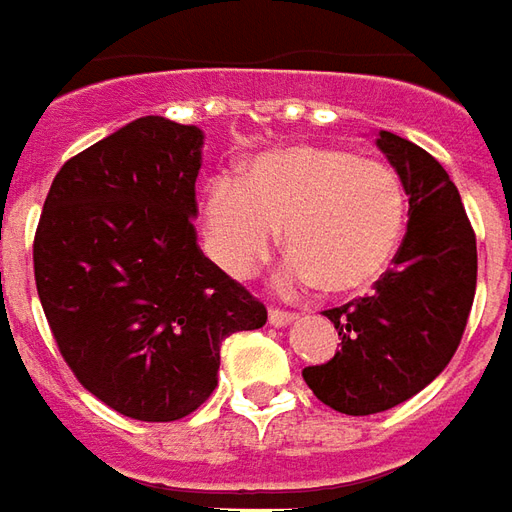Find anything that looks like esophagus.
Returning <instances> with one entry per match:
<instances>
[{"instance_id":"1","label":"esophagus","mask_w":512,"mask_h":512,"mask_svg":"<svg viewBox=\"0 0 512 512\" xmlns=\"http://www.w3.org/2000/svg\"><path fill=\"white\" fill-rule=\"evenodd\" d=\"M296 313H288V310H280V307H271L268 310V324H274V327H288Z\"/></svg>"}]
</instances>
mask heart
I'll return each mask as SVG.
<instances>
[{
  "label": "heart",
  "instance_id": "1",
  "mask_svg": "<svg viewBox=\"0 0 512 512\" xmlns=\"http://www.w3.org/2000/svg\"><path fill=\"white\" fill-rule=\"evenodd\" d=\"M202 216L207 249L230 277H249L280 230L291 255L285 280L343 296L388 271L405 235L407 194L385 160L299 144L255 157L238 182H210Z\"/></svg>",
  "mask_w": 512,
  "mask_h": 512
}]
</instances>
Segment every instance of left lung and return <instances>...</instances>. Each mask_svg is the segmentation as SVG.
Here are the masks:
<instances>
[{
  "instance_id": "left-lung-1",
  "label": "left lung",
  "mask_w": 512,
  "mask_h": 512,
  "mask_svg": "<svg viewBox=\"0 0 512 512\" xmlns=\"http://www.w3.org/2000/svg\"><path fill=\"white\" fill-rule=\"evenodd\" d=\"M377 146L410 196L393 268L371 296L324 310L341 349L302 371L307 388L346 416H371L424 391L460 346L477 291V238L455 182L407 138L380 130Z\"/></svg>"
}]
</instances>
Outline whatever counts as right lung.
<instances>
[{"label":"right lung","mask_w":512,"mask_h":512,"mask_svg":"<svg viewBox=\"0 0 512 512\" xmlns=\"http://www.w3.org/2000/svg\"><path fill=\"white\" fill-rule=\"evenodd\" d=\"M205 135L130 121L57 171L35 230V285L82 388L121 416L177 421L219 385L221 341L266 307L196 244Z\"/></svg>","instance_id":"add662e5"}]
</instances>
